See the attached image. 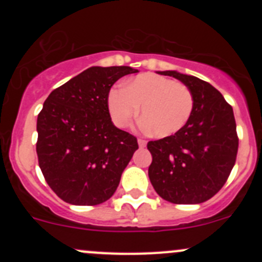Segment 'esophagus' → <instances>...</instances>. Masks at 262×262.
<instances>
[{"label": "esophagus", "mask_w": 262, "mask_h": 262, "mask_svg": "<svg viewBox=\"0 0 262 262\" xmlns=\"http://www.w3.org/2000/svg\"><path fill=\"white\" fill-rule=\"evenodd\" d=\"M138 144H139V147H141V148L146 147V144H147V141H144V139L139 138V139H138Z\"/></svg>", "instance_id": "1"}]
</instances>
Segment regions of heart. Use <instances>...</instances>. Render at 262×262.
<instances>
[{"instance_id": "b5f03b06", "label": "heart", "mask_w": 262, "mask_h": 262, "mask_svg": "<svg viewBox=\"0 0 262 262\" xmlns=\"http://www.w3.org/2000/svg\"><path fill=\"white\" fill-rule=\"evenodd\" d=\"M194 94L189 86L163 76L147 73L137 76L107 95L113 121L125 128L139 114L153 136L170 137L180 132L194 110Z\"/></svg>"}]
</instances>
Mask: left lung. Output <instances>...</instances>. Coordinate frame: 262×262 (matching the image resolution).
Masks as SVG:
<instances>
[{
	"mask_svg": "<svg viewBox=\"0 0 262 262\" xmlns=\"http://www.w3.org/2000/svg\"><path fill=\"white\" fill-rule=\"evenodd\" d=\"M158 73L189 86L195 104L180 132L148 142L150 184L173 204L204 203L223 187L236 163L238 136L233 109L208 82L176 71Z\"/></svg>",
	"mask_w": 262,
	"mask_h": 262,
	"instance_id": "1",
	"label": "left lung"
}]
</instances>
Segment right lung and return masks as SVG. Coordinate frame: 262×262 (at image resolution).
I'll return each instance as SVG.
<instances>
[{"mask_svg":"<svg viewBox=\"0 0 262 262\" xmlns=\"http://www.w3.org/2000/svg\"><path fill=\"white\" fill-rule=\"evenodd\" d=\"M132 67H91L53 90L36 121L39 167L66 203L97 205L113 196L138 149L128 132L113 124L107 95Z\"/></svg>","mask_w":262,"mask_h":262,"instance_id":"right-lung-1","label":"right lung"}]
</instances>
